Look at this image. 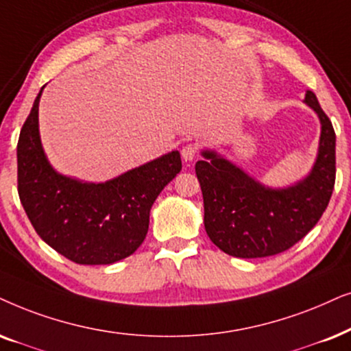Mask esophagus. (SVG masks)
Instances as JSON below:
<instances>
[{
  "mask_svg": "<svg viewBox=\"0 0 351 351\" xmlns=\"http://www.w3.org/2000/svg\"><path fill=\"white\" fill-rule=\"evenodd\" d=\"M182 158L184 161H193L198 154V145L197 143H186L184 148H182Z\"/></svg>",
  "mask_w": 351,
  "mask_h": 351,
  "instance_id": "obj_1",
  "label": "esophagus"
}]
</instances>
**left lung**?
Masks as SVG:
<instances>
[{
  "label": "left lung",
  "mask_w": 351,
  "mask_h": 351,
  "mask_svg": "<svg viewBox=\"0 0 351 351\" xmlns=\"http://www.w3.org/2000/svg\"><path fill=\"white\" fill-rule=\"evenodd\" d=\"M304 103L321 122L317 156L297 184L272 189L253 179L215 149H203L195 165L202 185L204 229L211 242L235 258H265L300 242L326 211L335 184V132L306 92Z\"/></svg>",
  "instance_id": "left-lung-1"
}]
</instances>
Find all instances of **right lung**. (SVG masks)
Masks as SVG:
<instances>
[{
    "mask_svg": "<svg viewBox=\"0 0 351 351\" xmlns=\"http://www.w3.org/2000/svg\"><path fill=\"white\" fill-rule=\"evenodd\" d=\"M43 88L45 85L17 143V192L22 206L40 239L77 265L121 261L143 243L154 199L182 169L180 153L174 149L99 184L59 174L40 140L38 104Z\"/></svg>",
    "mask_w": 351,
    "mask_h": 351,
    "instance_id": "add662e5",
    "label": "right lung"
}]
</instances>
